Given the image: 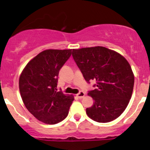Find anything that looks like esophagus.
<instances>
[{"label": "esophagus", "mask_w": 150, "mask_h": 150, "mask_svg": "<svg viewBox=\"0 0 150 150\" xmlns=\"http://www.w3.org/2000/svg\"><path fill=\"white\" fill-rule=\"evenodd\" d=\"M85 92H80L79 93V94H76V96L79 97V98H83V97L85 96Z\"/></svg>", "instance_id": "esophagus-1"}]
</instances>
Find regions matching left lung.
I'll return each instance as SVG.
<instances>
[{"mask_svg": "<svg viewBox=\"0 0 150 150\" xmlns=\"http://www.w3.org/2000/svg\"><path fill=\"white\" fill-rule=\"evenodd\" d=\"M72 56L86 81H96L87 95L94 100L86 114L98 122H108L121 115L133 92L134 76L124 56L102 46L72 50Z\"/></svg>", "mask_w": 150, "mask_h": 150, "instance_id": "obj_1", "label": "left lung"}]
</instances>
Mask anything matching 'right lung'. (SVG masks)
Masks as SVG:
<instances>
[{
    "instance_id": "add662e5",
    "label": "right lung",
    "mask_w": 150,
    "mask_h": 150,
    "mask_svg": "<svg viewBox=\"0 0 150 150\" xmlns=\"http://www.w3.org/2000/svg\"><path fill=\"white\" fill-rule=\"evenodd\" d=\"M71 50H46L33 58L19 78V90L25 106L36 119L53 125L67 117L74 97L57 91L60 69Z\"/></svg>"
}]
</instances>
